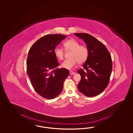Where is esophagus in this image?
<instances>
[{
    "mask_svg": "<svg viewBox=\"0 0 133 133\" xmlns=\"http://www.w3.org/2000/svg\"><path fill=\"white\" fill-rule=\"evenodd\" d=\"M69 72H70V74L71 75H75V73L73 72V71H70Z\"/></svg>",
    "mask_w": 133,
    "mask_h": 133,
    "instance_id": "esophagus-1",
    "label": "esophagus"
}]
</instances>
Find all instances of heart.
Wrapping results in <instances>:
<instances>
[{
  "instance_id": "b5f03b06",
  "label": "heart",
  "mask_w": 133,
  "mask_h": 133,
  "mask_svg": "<svg viewBox=\"0 0 133 133\" xmlns=\"http://www.w3.org/2000/svg\"><path fill=\"white\" fill-rule=\"evenodd\" d=\"M65 50L71 51L70 58L66 59L62 63L61 66L68 69L73 68L77 63L80 64L85 63L88 59L89 51L85 45H80L78 41L75 39L68 40L63 44ZM54 54L57 59L61 60L64 57V51L59 46L56 47Z\"/></svg>"
}]
</instances>
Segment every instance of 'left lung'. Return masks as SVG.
Wrapping results in <instances>:
<instances>
[{"mask_svg": "<svg viewBox=\"0 0 133 133\" xmlns=\"http://www.w3.org/2000/svg\"><path fill=\"white\" fill-rule=\"evenodd\" d=\"M85 41L88 49V59L77 73L81 79L77 85L79 91L88 97L101 93L107 87L112 70L110 53L102 42L87 33H75Z\"/></svg>", "mask_w": 133, "mask_h": 133, "instance_id": "obj_1", "label": "left lung"}]
</instances>
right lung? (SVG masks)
<instances>
[{
	"label": "right lung",
	"mask_w": 133,
	"mask_h": 133,
	"mask_svg": "<svg viewBox=\"0 0 133 133\" xmlns=\"http://www.w3.org/2000/svg\"><path fill=\"white\" fill-rule=\"evenodd\" d=\"M66 37L61 34H49L31 46L26 61L27 74L34 89L46 99H54L62 92L63 84L69 75L65 68H57L59 63L55 48Z\"/></svg>",
	"instance_id": "add662e5"
}]
</instances>
